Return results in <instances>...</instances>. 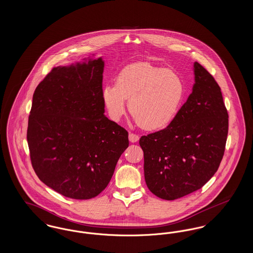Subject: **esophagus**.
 <instances>
[{
    "label": "esophagus",
    "instance_id": "34e87169",
    "mask_svg": "<svg viewBox=\"0 0 253 253\" xmlns=\"http://www.w3.org/2000/svg\"><path fill=\"white\" fill-rule=\"evenodd\" d=\"M138 139H139V136H138L137 134L132 133V132H130V133H129V140H130V142H132V143H135V142H137V141H138Z\"/></svg>",
    "mask_w": 253,
    "mask_h": 253
}]
</instances>
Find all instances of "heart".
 Wrapping results in <instances>:
<instances>
[{
    "instance_id": "1",
    "label": "heart",
    "mask_w": 253,
    "mask_h": 253,
    "mask_svg": "<svg viewBox=\"0 0 253 253\" xmlns=\"http://www.w3.org/2000/svg\"><path fill=\"white\" fill-rule=\"evenodd\" d=\"M185 85L175 71L141 62L128 65L117 77V84L104 85L101 98L112 121H121L126 98L133 119L146 130L167 127L180 110Z\"/></svg>"
}]
</instances>
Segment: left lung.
I'll return each instance as SVG.
<instances>
[{
  "mask_svg": "<svg viewBox=\"0 0 253 253\" xmlns=\"http://www.w3.org/2000/svg\"><path fill=\"white\" fill-rule=\"evenodd\" d=\"M192 94L165 129L140 137L147 187L165 200L201 189L224 156L229 115L221 89L198 62Z\"/></svg>",
  "mask_w": 253,
  "mask_h": 253,
  "instance_id": "8db88e82",
  "label": "left lung"
}]
</instances>
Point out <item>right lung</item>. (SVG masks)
Wrapping results in <instances>:
<instances>
[{
  "mask_svg": "<svg viewBox=\"0 0 253 253\" xmlns=\"http://www.w3.org/2000/svg\"><path fill=\"white\" fill-rule=\"evenodd\" d=\"M104 60L60 65L37 86L27 142L40 180L63 196L91 199L109 184L128 132L104 115Z\"/></svg>",
  "mask_w": 253,
  "mask_h": 253,
  "instance_id": "obj_1",
  "label": "right lung"
}]
</instances>
